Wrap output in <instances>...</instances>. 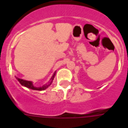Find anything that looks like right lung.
Returning <instances> with one entry per match:
<instances>
[{"label":"right lung","instance_id":"add662e5","mask_svg":"<svg viewBox=\"0 0 128 128\" xmlns=\"http://www.w3.org/2000/svg\"><path fill=\"white\" fill-rule=\"evenodd\" d=\"M56 72V71H55L54 72L53 75H52V76L51 77V78H50V80L48 81V83H46V84H44V86H42V87H34V85H33V82H32V81L26 80L22 79V78H18V77H16V78L17 79V80L20 82V84H21L22 86H24V87H26V88L32 89V90H39V91H41V90H44L45 89H46L48 87H50V86H51V84H52V80H53L54 78V77H55Z\"/></svg>","mask_w":128,"mask_h":128}]
</instances>
